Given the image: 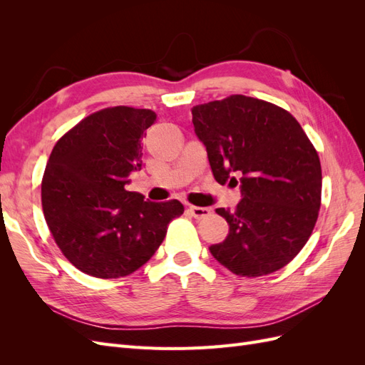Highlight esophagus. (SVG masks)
<instances>
[{
	"instance_id": "34e87169",
	"label": "esophagus",
	"mask_w": 365,
	"mask_h": 365,
	"mask_svg": "<svg viewBox=\"0 0 365 365\" xmlns=\"http://www.w3.org/2000/svg\"><path fill=\"white\" fill-rule=\"evenodd\" d=\"M189 210H190V213L193 215L195 219H205V217H208L210 215H212V210L207 208V207H195V205H190Z\"/></svg>"
}]
</instances>
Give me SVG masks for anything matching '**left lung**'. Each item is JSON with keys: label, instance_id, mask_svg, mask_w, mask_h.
I'll return each instance as SVG.
<instances>
[{"label": "left lung", "instance_id": "8db88e82", "mask_svg": "<svg viewBox=\"0 0 365 365\" xmlns=\"http://www.w3.org/2000/svg\"><path fill=\"white\" fill-rule=\"evenodd\" d=\"M197 138L215 180L236 182L235 212L216 208L228 236L210 247L236 275L260 277L286 267L306 245L322 205V164L300 123L286 109L233 94L192 108Z\"/></svg>", "mask_w": 365, "mask_h": 365}]
</instances>
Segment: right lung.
Returning a JSON list of instances; mask_svg holds the SVG:
<instances>
[{"mask_svg":"<svg viewBox=\"0 0 365 365\" xmlns=\"http://www.w3.org/2000/svg\"><path fill=\"white\" fill-rule=\"evenodd\" d=\"M155 120L150 109H101L63 134L47 161L43 217L63 256L93 277L141 268L184 213L180 201L150 202L125 189L129 173L141 169V140Z\"/></svg>","mask_w":365,"mask_h":365,"instance_id":"1","label":"right lung"}]
</instances>
